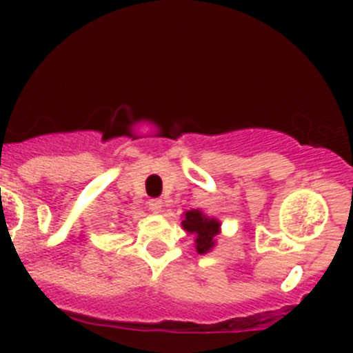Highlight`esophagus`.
<instances>
[{
	"mask_svg": "<svg viewBox=\"0 0 353 353\" xmlns=\"http://www.w3.org/2000/svg\"><path fill=\"white\" fill-rule=\"evenodd\" d=\"M148 208L152 212H154V214H159V212L162 210V201H161V199H157V198L150 199V201H148Z\"/></svg>",
	"mask_w": 353,
	"mask_h": 353,
	"instance_id": "obj_1",
	"label": "esophagus"
}]
</instances>
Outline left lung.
Wrapping results in <instances>:
<instances>
[{
    "instance_id": "left-lung-1",
    "label": "left lung",
    "mask_w": 353,
    "mask_h": 353,
    "mask_svg": "<svg viewBox=\"0 0 353 353\" xmlns=\"http://www.w3.org/2000/svg\"><path fill=\"white\" fill-rule=\"evenodd\" d=\"M183 230L196 235V251L199 254L212 251L215 245V236L219 235L221 223L214 217H208L201 210H187L182 221Z\"/></svg>"
}]
</instances>
